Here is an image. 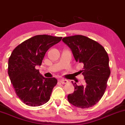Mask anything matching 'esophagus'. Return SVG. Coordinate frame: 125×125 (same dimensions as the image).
Listing matches in <instances>:
<instances>
[{"label":"esophagus","mask_w":125,"mask_h":125,"mask_svg":"<svg viewBox=\"0 0 125 125\" xmlns=\"http://www.w3.org/2000/svg\"><path fill=\"white\" fill-rule=\"evenodd\" d=\"M58 81L62 83H68V82H69L67 79H59Z\"/></svg>","instance_id":"esophagus-1"}]
</instances>
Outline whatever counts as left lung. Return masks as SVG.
Returning <instances> with one entry per match:
<instances>
[{
	"instance_id": "left-lung-1",
	"label": "left lung",
	"mask_w": 125,
	"mask_h": 125,
	"mask_svg": "<svg viewBox=\"0 0 125 125\" xmlns=\"http://www.w3.org/2000/svg\"><path fill=\"white\" fill-rule=\"evenodd\" d=\"M63 42L70 49L76 62L83 64L81 70L85 85H77L72 81L74 91L68 101L80 108H88L101 100L110 75L109 57L104 47L96 41L81 35L64 37Z\"/></svg>"
}]
</instances>
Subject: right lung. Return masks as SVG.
Segmentation results:
<instances>
[{
    "label": "right lung",
    "instance_id": "add662e5",
    "mask_svg": "<svg viewBox=\"0 0 125 125\" xmlns=\"http://www.w3.org/2000/svg\"><path fill=\"white\" fill-rule=\"evenodd\" d=\"M62 37L38 35L26 40L13 50L8 60V75L19 98L26 105L38 106L49 101L55 78H46L36 69L46 52Z\"/></svg>",
    "mask_w": 125,
    "mask_h": 125
}]
</instances>
